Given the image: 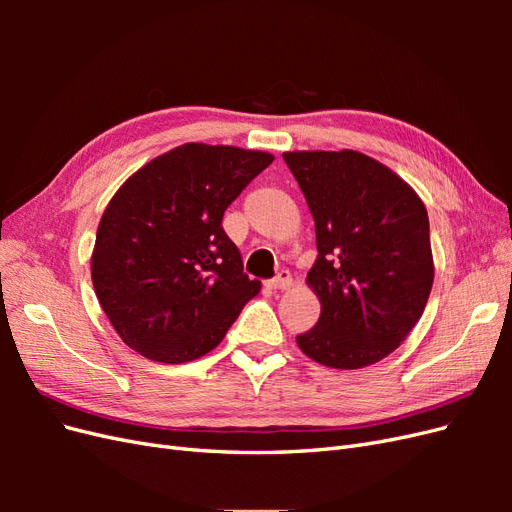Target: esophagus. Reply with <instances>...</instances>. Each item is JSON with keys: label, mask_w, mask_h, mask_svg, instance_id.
Listing matches in <instances>:
<instances>
[{"label": "esophagus", "mask_w": 512, "mask_h": 512, "mask_svg": "<svg viewBox=\"0 0 512 512\" xmlns=\"http://www.w3.org/2000/svg\"><path fill=\"white\" fill-rule=\"evenodd\" d=\"M290 284H292V275L288 271H280L273 277V280L267 282V288L269 290H286Z\"/></svg>", "instance_id": "obj_1"}]
</instances>
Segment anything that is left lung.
<instances>
[{"label": "left lung", "mask_w": 512, "mask_h": 512, "mask_svg": "<svg viewBox=\"0 0 512 512\" xmlns=\"http://www.w3.org/2000/svg\"><path fill=\"white\" fill-rule=\"evenodd\" d=\"M316 226L307 284L320 318L297 335L320 365L359 369L391 354L423 316L433 258L423 200L391 168L359 151H288Z\"/></svg>", "instance_id": "obj_1"}]
</instances>
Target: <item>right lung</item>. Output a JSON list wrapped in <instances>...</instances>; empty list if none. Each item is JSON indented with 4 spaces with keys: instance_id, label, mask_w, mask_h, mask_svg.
Listing matches in <instances>:
<instances>
[{
    "instance_id": "obj_1",
    "label": "right lung",
    "mask_w": 512,
    "mask_h": 512,
    "mask_svg": "<svg viewBox=\"0 0 512 512\" xmlns=\"http://www.w3.org/2000/svg\"><path fill=\"white\" fill-rule=\"evenodd\" d=\"M271 153L188 143L151 160L108 203L91 254L96 297L119 337L158 363L218 346L258 280L222 218Z\"/></svg>"
}]
</instances>
